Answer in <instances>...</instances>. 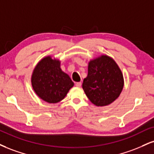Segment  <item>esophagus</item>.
I'll list each match as a JSON object with an SVG mask.
<instances>
[{
	"label": "esophagus",
	"instance_id": "34e87169",
	"mask_svg": "<svg viewBox=\"0 0 154 154\" xmlns=\"http://www.w3.org/2000/svg\"><path fill=\"white\" fill-rule=\"evenodd\" d=\"M81 85H82V82H76V86L78 87V88H80Z\"/></svg>",
	"mask_w": 154,
	"mask_h": 154
}]
</instances>
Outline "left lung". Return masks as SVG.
<instances>
[{
	"mask_svg": "<svg viewBox=\"0 0 154 154\" xmlns=\"http://www.w3.org/2000/svg\"><path fill=\"white\" fill-rule=\"evenodd\" d=\"M123 86V73L112 57L102 54L89 62L88 76L83 80L82 89L96 106H106L113 103Z\"/></svg>",
	"mask_w": 154,
	"mask_h": 154,
	"instance_id": "obj_1",
	"label": "left lung"
}]
</instances>
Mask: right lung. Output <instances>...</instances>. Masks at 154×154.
I'll return each instance as SVG.
<instances>
[{
  "label": "right lung",
  "instance_id": "add662e5",
  "mask_svg": "<svg viewBox=\"0 0 154 154\" xmlns=\"http://www.w3.org/2000/svg\"><path fill=\"white\" fill-rule=\"evenodd\" d=\"M31 82L37 96L48 103L62 100L75 85L61 69V61L51 56L44 57L37 63Z\"/></svg>",
  "mask_w": 154,
  "mask_h": 154
}]
</instances>
